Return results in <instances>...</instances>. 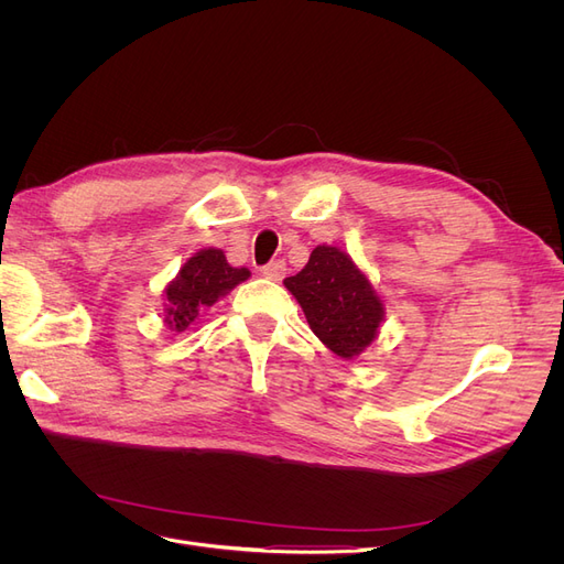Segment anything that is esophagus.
Segmentation results:
<instances>
[{
    "mask_svg": "<svg viewBox=\"0 0 564 564\" xmlns=\"http://www.w3.org/2000/svg\"><path fill=\"white\" fill-rule=\"evenodd\" d=\"M284 270H286V263L284 261H270L268 265L261 268V275L272 280V282H280L284 278Z\"/></svg>",
    "mask_w": 564,
    "mask_h": 564,
    "instance_id": "obj_1",
    "label": "esophagus"
}]
</instances>
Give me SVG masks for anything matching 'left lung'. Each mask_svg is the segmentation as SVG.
<instances>
[{
    "mask_svg": "<svg viewBox=\"0 0 564 564\" xmlns=\"http://www.w3.org/2000/svg\"><path fill=\"white\" fill-rule=\"evenodd\" d=\"M284 286L292 292L313 334L344 360L365 352L381 332L386 305L371 280L346 251L319 245Z\"/></svg>",
    "mask_w": 564,
    "mask_h": 564,
    "instance_id": "1",
    "label": "left lung"
}]
</instances>
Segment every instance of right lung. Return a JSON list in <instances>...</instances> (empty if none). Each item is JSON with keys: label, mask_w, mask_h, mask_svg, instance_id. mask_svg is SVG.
<instances>
[{"label": "right lung", "mask_w": 564, "mask_h": 564, "mask_svg": "<svg viewBox=\"0 0 564 564\" xmlns=\"http://www.w3.org/2000/svg\"><path fill=\"white\" fill-rule=\"evenodd\" d=\"M249 278V268H232L220 249H199L181 265L178 275L164 286V324L176 334L191 329L204 311L212 308L216 301L228 296L237 284Z\"/></svg>", "instance_id": "add662e5"}]
</instances>
